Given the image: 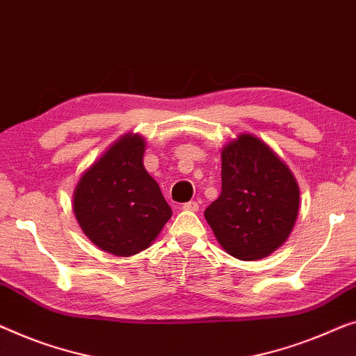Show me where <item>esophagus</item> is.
Segmentation results:
<instances>
[{
  "label": "esophagus",
  "mask_w": 356,
  "mask_h": 356,
  "mask_svg": "<svg viewBox=\"0 0 356 356\" xmlns=\"http://www.w3.org/2000/svg\"><path fill=\"white\" fill-rule=\"evenodd\" d=\"M184 209L185 211H192V212H196L200 209V204L196 203V201H188V203L184 204Z\"/></svg>",
  "instance_id": "34e87169"
}]
</instances>
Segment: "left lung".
<instances>
[{
    "mask_svg": "<svg viewBox=\"0 0 356 356\" xmlns=\"http://www.w3.org/2000/svg\"><path fill=\"white\" fill-rule=\"evenodd\" d=\"M222 192L204 217L219 245L240 261L277 251L293 232L300 190L288 164L254 134H240L220 152Z\"/></svg>",
    "mask_w": 356,
    "mask_h": 356,
    "instance_id": "left-lung-1",
    "label": "left lung"
}]
</instances>
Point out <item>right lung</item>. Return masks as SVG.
I'll list each match as a JSON object with an SVG mask.
<instances>
[{"label":"right lung","instance_id":"1","mask_svg":"<svg viewBox=\"0 0 356 356\" xmlns=\"http://www.w3.org/2000/svg\"><path fill=\"white\" fill-rule=\"evenodd\" d=\"M145 147L140 134L121 136L73 190V212L83 233L113 256L144 251L172 216L160 185L144 168Z\"/></svg>","mask_w":356,"mask_h":356}]
</instances>
